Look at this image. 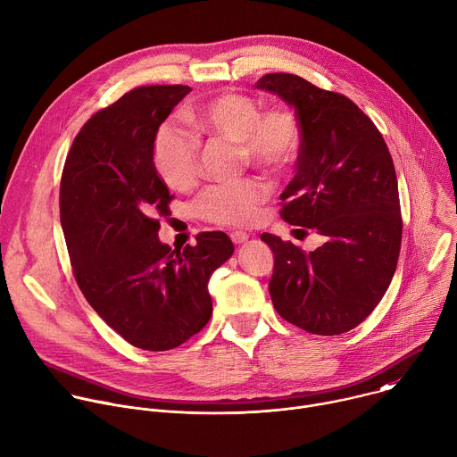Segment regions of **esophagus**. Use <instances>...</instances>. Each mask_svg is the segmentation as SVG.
I'll use <instances>...</instances> for the list:
<instances>
[{"mask_svg":"<svg viewBox=\"0 0 457 457\" xmlns=\"http://www.w3.org/2000/svg\"><path fill=\"white\" fill-rule=\"evenodd\" d=\"M229 237H231L233 244H242V242H245L249 238V235L245 231H231Z\"/></svg>","mask_w":457,"mask_h":457,"instance_id":"1","label":"esophagus"}]
</instances>
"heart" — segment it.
I'll list each match as a JSON object with an SVG mask.
<instances>
[{
    "instance_id": "heart-1",
    "label": "heart",
    "mask_w": 457,
    "mask_h": 457,
    "mask_svg": "<svg viewBox=\"0 0 457 457\" xmlns=\"http://www.w3.org/2000/svg\"><path fill=\"white\" fill-rule=\"evenodd\" d=\"M192 127L208 137L237 143L240 162L269 174H285L299 156L301 125L294 109L260 104L238 91H222L188 111ZM152 162L162 181L174 192H188L199 178V141L174 123H163L152 145ZM269 185L245 178L233 185L206 188L195 210L199 217L219 226L254 222L267 201Z\"/></svg>"
}]
</instances>
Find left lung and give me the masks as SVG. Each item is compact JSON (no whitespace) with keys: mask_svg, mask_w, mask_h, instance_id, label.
I'll use <instances>...</instances> for the list:
<instances>
[{"mask_svg":"<svg viewBox=\"0 0 457 457\" xmlns=\"http://www.w3.org/2000/svg\"><path fill=\"white\" fill-rule=\"evenodd\" d=\"M256 87L285 100L301 125L281 219L325 238L305 253L262 235L274 253L272 305L305 332L345 334L373 312L396 270L402 215L391 154L375 123L341 93L290 73L263 75Z\"/></svg>","mask_w":457,"mask_h":457,"instance_id":"left-lung-1","label":"left lung"}]
</instances>
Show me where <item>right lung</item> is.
<instances>
[{"label":"right lung","mask_w":457,"mask_h":457,"mask_svg":"<svg viewBox=\"0 0 457 457\" xmlns=\"http://www.w3.org/2000/svg\"><path fill=\"white\" fill-rule=\"evenodd\" d=\"M188 86H143L93 114L61 179V224L75 279L95 312L127 343L172 350L212 318L208 281L235 251L222 231L183 251L160 242L174 199L152 162L160 125Z\"/></svg>","instance_id":"1"}]
</instances>
